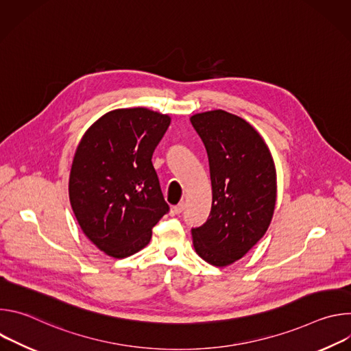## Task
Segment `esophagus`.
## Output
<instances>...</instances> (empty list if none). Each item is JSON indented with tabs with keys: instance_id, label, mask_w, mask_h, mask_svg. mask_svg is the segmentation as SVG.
Segmentation results:
<instances>
[{
	"instance_id": "1",
	"label": "esophagus",
	"mask_w": 351,
	"mask_h": 351,
	"mask_svg": "<svg viewBox=\"0 0 351 351\" xmlns=\"http://www.w3.org/2000/svg\"><path fill=\"white\" fill-rule=\"evenodd\" d=\"M183 210H184V203L182 202V203H179L178 206H175L173 208H172V211H173V214H176V215H179V214H182L183 213Z\"/></svg>"
}]
</instances>
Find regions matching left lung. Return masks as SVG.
I'll list each match as a JSON object with an SVG mask.
<instances>
[{
	"label": "left lung",
	"mask_w": 351,
	"mask_h": 351,
	"mask_svg": "<svg viewBox=\"0 0 351 351\" xmlns=\"http://www.w3.org/2000/svg\"><path fill=\"white\" fill-rule=\"evenodd\" d=\"M190 122L210 162L213 206L207 222L191 229L197 254L215 267L244 257L265 234L276 203V171L260 133L222 110L195 114Z\"/></svg>",
	"instance_id": "8db88e82"
}]
</instances>
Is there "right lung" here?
<instances>
[{
  "label": "right lung",
  "instance_id": "obj_1",
  "mask_svg": "<svg viewBox=\"0 0 351 351\" xmlns=\"http://www.w3.org/2000/svg\"><path fill=\"white\" fill-rule=\"evenodd\" d=\"M171 118L122 108L83 134L69 176V199L83 233L101 252L125 258L145 247L169 211L152 158Z\"/></svg>",
  "mask_w": 351,
  "mask_h": 351
}]
</instances>
